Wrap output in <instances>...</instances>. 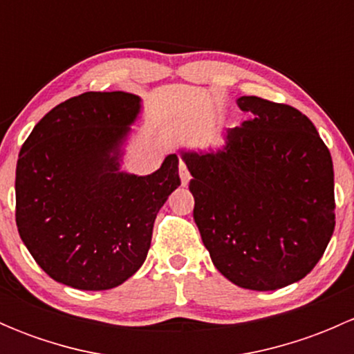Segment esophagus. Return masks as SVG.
Returning <instances> with one entry per match:
<instances>
[{
	"mask_svg": "<svg viewBox=\"0 0 354 354\" xmlns=\"http://www.w3.org/2000/svg\"><path fill=\"white\" fill-rule=\"evenodd\" d=\"M180 178H181V185L183 187H187L188 183H190V171H188L187 164L185 162H180Z\"/></svg>",
	"mask_w": 354,
	"mask_h": 354,
	"instance_id": "34e87169",
	"label": "esophagus"
}]
</instances>
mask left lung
Segmentation results:
<instances>
[{"instance_id": "obj_1", "label": "left lung", "mask_w": 354, "mask_h": 354, "mask_svg": "<svg viewBox=\"0 0 354 354\" xmlns=\"http://www.w3.org/2000/svg\"><path fill=\"white\" fill-rule=\"evenodd\" d=\"M250 120L217 152H181L194 219L216 269L236 286L274 291L317 266L335 226L334 169L312 121L288 104L238 99Z\"/></svg>"}]
</instances>
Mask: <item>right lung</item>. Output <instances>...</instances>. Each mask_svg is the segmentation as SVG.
Here are the masks:
<instances>
[{"instance_id": "add662e5", "label": "right lung", "mask_w": 354, "mask_h": 354, "mask_svg": "<svg viewBox=\"0 0 354 354\" xmlns=\"http://www.w3.org/2000/svg\"><path fill=\"white\" fill-rule=\"evenodd\" d=\"M138 111L135 94L85 92L49 111L20 149L17 227L58 283L102 291L145 262L157 212L181 181L176 154L147 176L120 171Z\"/></svg>"}]
</instances>
